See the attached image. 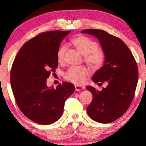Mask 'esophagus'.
<instances>
[{"label":"esophagus","instance_id":"1","mask_svg":"<svg viewBox=\"0 0 146 146\" xmlns=\"http://www.w3.org/2000/svg\"><path fill=\"white\" fill-rule=\"evenodd\" d=\"M84 88V87H83V86H75V91H80L83 90V89Z\"/></svg>","mask_w":146,"mask_h":146}]
</instances>
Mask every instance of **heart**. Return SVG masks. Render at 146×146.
<instances>
[{
  "instance_id": "b5f03b06",
  "label": "heart",
  "mask_w": 146,
  "mask_h": 146,
  "mask_svg": "<svg viewBox=\"0 0 146 146\" xmlns=\"http://www.w3.org/2000/svg\"><path fill=\"white\" fill-rule=\"evenodd\" d=\"M73 46L82 55L84 56L85 62L92 69H98L104 61V54L98 49L97 42L84 35H78L71 40ZM67 46H62L58 49L56 54L57 60L62 63L65 60ZM88 74L87 69L84 67L72 66L64 74V78L75 84L81 85L84 82Z\"/></svg>"
}]
</instances>
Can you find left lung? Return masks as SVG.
<instances>
[{
	"mask_svg": "<svg viewBox=\"0 0 146 146\" xmlns=\"http://www.w3.org/2000/svg\"><path fill=\"white\" fill-rule=\"evenodd\" d=\"M81 33L99 40L105 61L92 80L99 86L105 81L108 83L100 91L92 86L86 87L93 97L86 108L88 114L95 122L110 123L126 112L134 98L138 79L137 62L126 44L117 36L102 29H87Z\"/></svg>",
	"mask_w": 146,
	"mask_h": 146,
	"instance_id": "1",
	"label": "left lung"
}]
</instances>
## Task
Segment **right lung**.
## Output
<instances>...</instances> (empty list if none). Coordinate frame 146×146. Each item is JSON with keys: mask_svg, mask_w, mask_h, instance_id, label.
<instances>
[{"mask_svg": "<svg viewBox=\"0 0 146 146\" xmlns=\"http://www.w3.org/2000/svg\"><path fill=\"white\" fill-rule=\"evenodd\" d=\"M70 31H46L31 38L20 49L11 69V86L22 113L33 122L49 125L58 120L64 104L73 93V84L63 82L49 88L47 78L55 73L56 54Z\"/></svg>", "mask_w": 146, "mask_h": 146, "instance_id": "add662e5", "label": "right lung"}]
</instances>
